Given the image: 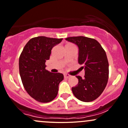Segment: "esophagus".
I'll use <instances>...</instances> for the list:
<instances>
[{
	"label": "esophagus",
	"mask_w": 128,
	"mask_h": 128,
	"mask_svg": "<svg viewBox=\"0 0 128 128\" xmlns=\"http://www.w3.org/2000/svg\"><path fill=\"white\" fill-rule=\"evenodd\" d=\"M70 77V75H69L68 74H65L64 75V78H68Z\"/></svg>",
	"instance_id": "34e87169"
}]
</instances>
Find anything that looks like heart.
Listing matches in <instances>:
<instances>
[{
    "mask_svg": "<svg viewBox=\"0 0 128 128\" xmlns=\"http://www.w3.org/2000/svg\"><path fill=\"white\" fill-rule=\"evenodd\" d=\"M68 45H71V44H68Z\"/></svg>",
    "mask_w": 128,
    "mask_h": 128,
    "instance_id": "obj_1",
    "label": "heart"
}]
</instances>
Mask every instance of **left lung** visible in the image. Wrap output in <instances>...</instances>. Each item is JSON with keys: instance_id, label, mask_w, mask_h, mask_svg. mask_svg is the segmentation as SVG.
<instances>
[{"instance_id": "1", "label": "left lung", "mask_w": 128, "mask_h": 128, "mask_svg": "<svg viewBox=\"0 0 128 128\" xmlns=\"http://www.w3.org/2000/svg\"><path fill=\"white\" fill-rule=\"evenodd\" d=\"M67 41L78 47V63L84 70V78L76 76L78 83L72 87L74 95L83 102L95 100L104 91L108 78V62L100 44L94 38L83 36L70 37Z\"/></svg>"}]
</instances>
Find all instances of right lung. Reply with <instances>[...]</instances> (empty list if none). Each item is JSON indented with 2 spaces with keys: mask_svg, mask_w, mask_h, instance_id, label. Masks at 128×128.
Returning <instances> with one entry per match:
<instances>
[{
  "mask_svg": "<svg viewBox=\"0 0 128 128\" xmlns=\"http://www.w3.org/2000/svg\"><path fill=\"white\" fill-rule=\"evenodd\" d=\"M62 40L44 36L34 37L27 43L20 56L19 69L24 88L40 102L53 100L58 92L59 84L64 79L62 74L52 73L45 68L52 48Z\"/></svg>",
  "mask_w": 128,
  "mask_h": 128,
  "instance_id": "1",
  "label": "right lung"
}]
</instances>
